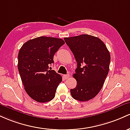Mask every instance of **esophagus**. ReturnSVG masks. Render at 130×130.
<instances>
[{
    "mask_svg": "<svg viewBox=\"0 0 130 130\" xmlns=\"http://www.w3.org/2000/svg\"><path fill=\"white\" fill-rule=\"evenodd\" d=\"M69 77H70L69 74H66V75H63V77L65 78V79H68Z\"/></svg>",
    "mask_w": 130,
    "mask_h": 130,
    "instance_id": "obj_1",
    "label": "esophagus"
}]
</instances>
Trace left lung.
Instances as JSON below:
<instances>
[{"instance_id": "obj_1", "label": "left lung", "mask_w": 130, "mask_h": 130, "mask_svg": "<svg viewBox=\"0 0 130 130\" xmlns=\"http://www.w3.org/2000/svg\"><path fill=\"white\" fill-rule=\"evenodd\" d=\"M64 40L77 62L75 88L71 89L72 98L87 101L98 94L109 71L110 55L101 39L88 34L66 37Z\"/></svg>"}]
</instances>
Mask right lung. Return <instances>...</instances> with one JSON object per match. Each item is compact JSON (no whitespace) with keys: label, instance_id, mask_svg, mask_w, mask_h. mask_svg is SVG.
Segmentation results:
<instances>
[{"label":"right lung","instance_id":"add662e5","mask_svg":"<svg viewBox=\"0 0 130 130\" xmlns=\"http://www.w3.org/2000/svg\"><path fill=\"white\" fill-rule=\"evenodd\" d=\"M64 43L61 39L42 36L27 41L19 51L18 68L24 90L37 102L46 103L55 97L62 77L49 66Z\"/></svg>","mask_w":130,"mask_h":130}]
</instances>
